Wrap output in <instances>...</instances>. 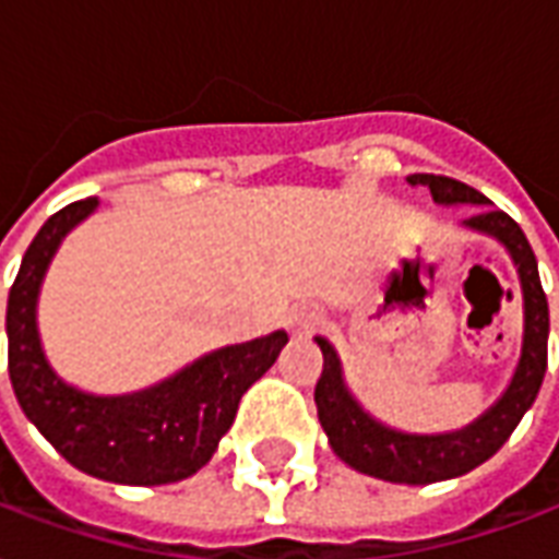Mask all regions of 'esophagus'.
I'll use <instances>...</instances> for the list:
<instances>
[{
    "mask_svg": "<svg viewBox=\"0 0 559 559\" xmlns=\"http://www.w3.org/2000/svg\"><path fill=\"white\" fill-rule=\"evenodd\" d=\"M293 325H296V332H311L313 325H317V313L313 311H299L293 317Z\"/></svg>",
    "mask_w": 559,
    "mask_h": 559,
    "instance_id": "34e87169",
    "label": "esophagus"
}]
</instances>
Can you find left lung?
Wrapping results in <instances>:
<instances>
[{
    "instance_id": "left-lung-1",
    "label": "left lung",
    "mask_w": 559,
    "mask_h": 559,
    "mask_svg": "<svg viewBox=\"0 0 559 559\" xmlns=\"http://www.w3.org/2000/svg\"><path fill=\"white\" fill-rule=\"evenodd\" d=\"M408 183L429 186L436 204H489V198L483 192L471 189L462 180H453V177L412 175ZM465 225L500 239L519 266L524 293V343L515 376H512L507 394L471 427L459 429V432H444V436H406V432L382 427L355 403L353 394L343 384L341 361H337L332 343L325 337H317L322 349V373L313 388L317 415H320V424L334 453L361 474L388 479V483H408V486H427L436 479L462 477L503 448V441L519 427V420L533 406V400L543 388L551 322H548V299H545L531 242L515 218L507 216L503 210H491V206L477 210V216L465 218Z\"/></svg>"
}]
</instances>
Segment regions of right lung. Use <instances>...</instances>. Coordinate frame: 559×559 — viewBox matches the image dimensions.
<instances>
[{"instance_id": "1", "label": "right lung", "mask_w": 559, "mask_h": 559, "mask_svg": "<svg viewBox=\"0 0 559 559\" xmlns=\"http://www.w3.org/2000/svg\"><path fill=\"white\" fill-rule=\"evenodd\" d=\"M94 206L97 198L61 206L26 248L8 293V376L20 408L73 468L127 486L177 483L216 453L239 400L275 364L287 334L216 349L139 394L91 396L64 384L37 341V290L64 234Z\"/></svg>"}]
</instances>
